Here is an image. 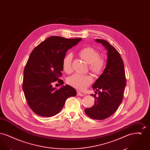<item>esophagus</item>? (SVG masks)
Instances as JSON below:
<instances>
[{
    "mask_svg": "<svg viewBox=\"0 0 150 150\" xmlns=\"http://www.w3.org/2000/svg\"><path fill=\"white\" fill-rule=\"evenodd\" d=\"M77 94H78V96H84V94L81 93V92H79V91L77 92Z\"/></svg>",
    "mask_w": 150,
    "mask_h": 150,
    "instance_id": "34e87169",
    "label": "esophagus"
}]
</instances>
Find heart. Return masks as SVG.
Masks as SVG:
<instances>
[{"instance_id":"b5f03b06","label":"heart","mask_w":150,"mask_h":150,"mask_svg":"<svg viewBox=\"0 0 150 150\" xmlns=\"http://www.w3.org/2000/svg\"><path fill=\"white\" fill-rule=\"evenodd\" d=\"M80 57L89 64L90 70L95 75H100L103 71L106 66V59L100 56V52L91 47H86L79 51ZM72 54L68 53L64 56L62 61V67L67 74L72 71ZM92 76L90 75H82L74 74L67 79V83L79 90H84L93 82Z\"/></svg>"}]
</instances>
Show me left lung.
<instances>
[{"label":"left lung","mask_w":150,"mask_h":150,"mask_svg":"<svg viewBox=\"0 0 150 150\" xmlns=\"http://www.w3.org/2000/svg\"><path fill=\"white\" fill-rule=\"evenodd\" d=\"M107 50L106 66L93 85L96 94H91L95 100L94 105L86 108L85 112L94 120H103L109 117L117 110L122 100L126 86L124 62L120 53L107 41L97 39Z\"/></svg>","instance_id":"obj_1"}]
</instances>
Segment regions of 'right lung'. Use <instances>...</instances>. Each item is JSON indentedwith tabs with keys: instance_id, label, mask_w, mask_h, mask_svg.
I'll list each match as a JSON object with an SVG mask.
<instances>
[{
	"instance_id": "right-lung-1",
	"label": "right lung",
	"mask_w": 150,
	"mask_h": 150,
	"mask_svg": "<svg viewBox=\"0 0 150 150\" xmlns=\"http://www.w3.org/2000/svg\"><path fill=\"white\" fill-rule=\"evenodd\" d=\"M81 39L52 36L31 52L23 71L22 89L29 107L36 114L43 117L55 115L62 109L66 100L76 95L71 86L56 89L52 83L58 80L64 84L59 79L63 59L67 50Z\"/></svg>"
}]
</instances>
